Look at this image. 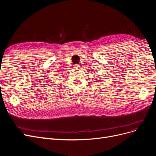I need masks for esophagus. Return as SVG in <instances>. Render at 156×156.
I'll use <instances>...</instances> for the list:
<instances>
[{"label": "esophagus", "mask_w": 156, "mask_h": 156, "mask_svg": "<svg viewBox=\"0 0 156 156\" xmlns=\"http://www.w3.org/2000/svg\"><path fill=\"white\" fill-rule=\"evenodd\" d=\"M79 67H80V66H79L78 64H76V65H75V66H74V68H75V69H78V68H79Z\"/></svg>", "instance_id": "34e87169"}]
</instances>
